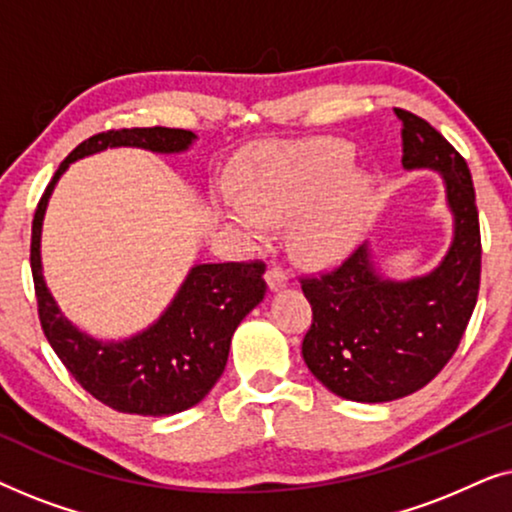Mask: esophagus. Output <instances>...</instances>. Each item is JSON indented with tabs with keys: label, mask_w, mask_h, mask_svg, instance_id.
Instances as JSON below:
<instances>
[{
	"label": "esophagus",
	"mask_w": 512,
	"mask_h": 512,
	"mask_svg": "<svg viewBox=\"0 0 512 512\" xmlns=\"http://www.w3.org/2000/svg\"><path fill=\"white\" fill-rule=\"evenodd\" d=\"M265 279H268L270 291H279V289H284L286 282H289V275H286V270L282 268V265H270L268 272H265Z\"/></svg>",
	"instance_id": "obj_1"
}]
</instances>
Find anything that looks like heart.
Returning <instances> with one entry per match:
<instances>
[{
    "label": "heart",
    "mask_w": 512,
    "mask_h": 512,
    "mask_svg": "<svg viewBox=\"0 0 512 512\" xmlns=\"http://www.w3.org/2000/svg\"><path fill=\"white\" fill-rule=\"evenodd\" d=\"M352 160L342 142L258 146L237 160V193H221L216 212L251 244L263 242L270 226L293 221L291 244L300 258L335 261L359 237L368 202V184Z\"/></svg>",
    "instance_id": "1"
}]
</instances>
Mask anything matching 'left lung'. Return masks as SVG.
<instances>
[{
  "label": "left lung",
  "mask_w": 512,
  "mask_h": 512,
  "mask_svg": "<svg viewBox=\"0 0 512 512\" xmlns=\"http://www.w3.org/2000/svg\"><path fill=\"white\" fill-rule=\"evenodd\" d=\"M403 167L443 174L454 237L426 277L394 282L377 275L366 244L338 268L303 277L312 326L303 359L335 396L359 403L394 401L422 389L457 352L480 291V221L466 160L440 132L405 109Z\"/></svg>",
  "instance_id": "obj_1"
}]
</instances>
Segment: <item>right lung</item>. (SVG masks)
<instances>
[{"instance_id": "obj_1", "label": "right lung", "mask_w": 512, "mask_h": 512, "mask_svg": "<svg viewBox=\"0 0 512 512\" xmlns=\"http://www.w3.org/2000/svg\"><path fill=\"white\" fill-rule=\"evenodd\" d=\"M195 135L179 128H121L88 137L62 160L41 195L32 221L30 265L39 321L69 375L97 401L128 415H177L209 394L226 368L230 338L265 296L263 261L202 263L156 324L121 342L81 333L58 310L41 275V223L55 184L74 160L107 146H137L156 153L186 151Z\"/></svg>"}]
</instances>
